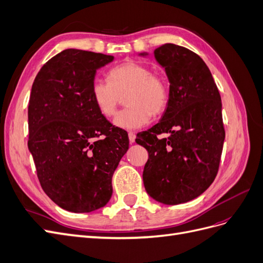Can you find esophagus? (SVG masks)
<instances>
[{"label":"esophagus","mask_w":263,"mask_h":263,"mask_svg":"<svg viewBox=\"0 0 263 263\" xmlns=\"http://www.w3.org/2000/svg\"><path fill=\"white\" fill-rule=\"evenodd\" d=\"M128 138H129V141L133 144V142H135V139H136V135H135V133L129 132L128 133Z\"/></svg>","instance_id":"34e87169"}]
</instances>
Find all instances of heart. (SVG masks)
Segmentation results:
<instances>
[{"instance_id":"b5f03b06","label":"heart","mask_w":263,"mask_h":263,"mask_svg":"<svg viewBox=\"0 0 263 263\" xmlns=\"http://www.w3.org/2000/svg\"><path fill=\"white\" fill-rule=\"evenodd\" d=\"M92 100L99 112L113 116L122 98L128 106L116 114L113 124L118 128L135 130L150 121L151 115H160L169 102V89L164 79L150 67L128 61L109 70L108 81L94 79Z\"/></svg>"}]
</instances>
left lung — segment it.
<instances>
[{
    "label": "left lung",
    "mask_w": 263,
    "mask_h": 263,
    "mask_svg": "<svg viewBox=\"0 0 263 263\" xmlns=\"http://www.w3.org/2000/svg\"><path fill=\"white\" fill-rule=\"evenodd\" d=\"M154 53L169 79V102L160 122L139 133L136 142L149 154L142 173L147 193L177 205L200 196L216 178L225 139L221 99L209 67L195 52L164 44ZM160 133L171 136L160 140Z\"/></svg>",
    "instance_id": "left-lung-1"
}]
</instances>
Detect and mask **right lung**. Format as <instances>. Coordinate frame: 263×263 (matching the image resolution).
<instances>
[{
  "instance_id": "right-lung-1",
  "label": "right lung",
  "mask_w": 263,
  "mask_h": 263,
  "mask_svg": "<svg viewBox=\"0 0 263 263\" xmlns=\"http://www.w3.org/2000/svg\"><path fill=\"white\" fill-rule=\"evenodd\" d=\"M113 60L66 49L45 63L31 86L28 149L37 177L44 192L72 213L107 204L114 171L128 150V135L99 112L91 95L97 70Z\"/></svg>"
}]
</instances>
